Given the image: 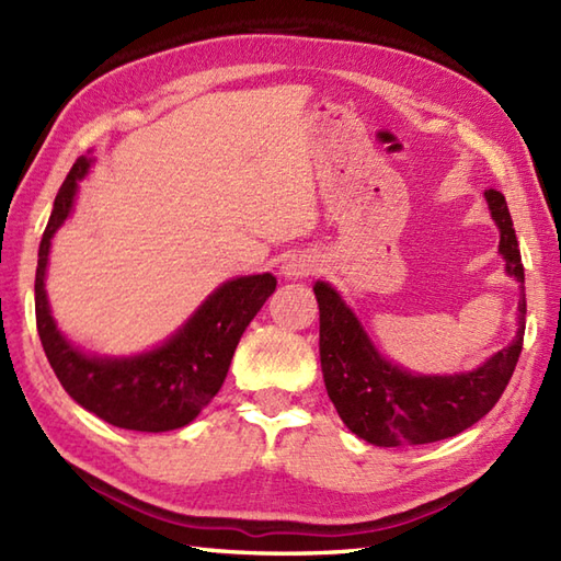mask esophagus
<instances>
[{"mask_svg":"<svg viewBox=\"0 0 561 561\" xmlns=\"http://www.w3.org/2000/svg\"><path fill=\"white\" fill-rule=\"evenodd\" d=\"M316 270H318V260H316V255L306 253V250L287 255L279 267L282 277H287V279H304V277H308V274H313Z\"/></svg>","mask_w":561,"mask_h":561,"instance_id":"34e87169","label":"esophagus"}]
</instances>
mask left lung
<instances>
[{
    "instance_id": "left-lung-1",
    "label": "left lung",
    "mask_w": 561,
    "mask_h": 561,
    "mask_svg": "<svg viewBox=\"0 0 561 561\" xmlns=\"http://www.w3.org/2000/svg\"><path fill=\"white\" fill-rule=\"evenodd\" d=\"M499 229L506 274L520 282L518 330L508 347L472 371L424 376L392 364L376 350L362 320L328 282H316L320 308V368L328 396L352 434L374 446H420L456 436L490 412L514 376L526 332V274L506 199L484 193Z\"/></svg>"
}]
</instances>
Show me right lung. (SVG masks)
I'll list each match as a JSON object with an SVG mask.
<instances>
[{"label": "right lung", "instance_id": "obj_1", "mask_svg": "<svg viewBox=\"0 0 561 561\" xmlns=\"http://www.w3.org/2000/svg\"><path fill=\"white\" fill-rule=\"evenodd\" d=\"M79 157L55 197L35 270V323L47 362L69 398L103 422L133 432H171L190 424L217 396L238 340L277 287L270 272L233 277L214 289L169 340L133 356H99L79 350L57 328L45 291L47 255L91 171Z\"/></svg>", "mask_w": 561, "mask_h": 561}]
</instances>
